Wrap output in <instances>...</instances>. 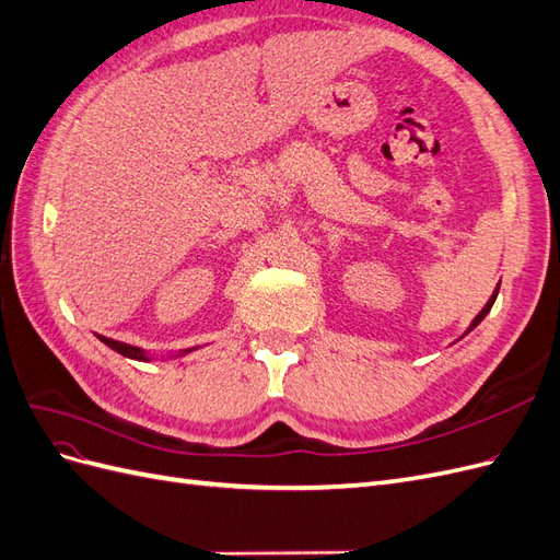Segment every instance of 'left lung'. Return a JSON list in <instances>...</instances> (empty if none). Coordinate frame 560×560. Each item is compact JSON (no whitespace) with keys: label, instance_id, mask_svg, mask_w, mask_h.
I'll return each mask as SVG.
<instances>
[{"label":"left lung","instance_id":"left-lung-1","mask_svg":"<svg viewBox=\"0 0 560 560\" xmlns=\"http://www.w3.org/2000/svg\"><path fill=\"white\" fill-rule=\"evenodd\" d=\"M498 292H500V284L495 287V292H493V296H490V299H488V303H486V306L481 308V313H479L477 317H474V319H471V325L467 327V331H465V334H469V331H471L474 327H477V325H479V322H481V319H483V317H486V315L490 313V308H493V303H495V299H498Z\"/></svg>","mask_w":560,"mask_h":560}]
</instances>
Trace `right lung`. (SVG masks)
<instances>
[{"instance_id": "right-lung-1", "label": "right lung", "mask_w": 560, "mask_h": 560, "mask_svg": "<svg viewBox=\"0 0 560 560\" xmlns=\"http://www.w3.org/2000/svg\"><path fill=\"white\" fill-rule=\"evenodd\" d=\"M100 341H103L105 346H109L112 350H116V352H121L124 358H130V360H140V362H147L149 360V354L142 350V348H135V346H128V343H121V341H114V338H107V336H97ZM194 350V348H191ZM191 350H184V352H191ZM184 352H179V354H184Z\"/></svg>"}]
</instances>
